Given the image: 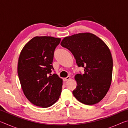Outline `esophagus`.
Masks as SVG:
<instances>
[{
	"label": "esophagus",
	"instance_id": "34e87169",
	"mask_svg": "<svg viewBox=\"0 0 128 128\" xmlns=\"http://www.w3.org/2000/svg\"><path fill=\"white\" fill-rule=\"evenodd\" d=\"M69 79H70V77L68 76V77H66V78H63V81H68V80H69Z\"/></svg>",
	"mask_w": 128,
	"mask_h": 128
}]
</instances>
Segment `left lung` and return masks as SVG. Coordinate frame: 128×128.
Here are the masks:
<instances>
[{"label":"left lung","instance_id":"1","mask_svg":"<svg viewBox=\"0 0 128 128\" xmlns=\"http://www.w3.org/2000/svg\"><path fill=\"white\" fill-rule=\"evenodd\" d=\"M61 46L72 53L78 66L84 68L83 74L74 77L77 86L73 95L85 104L98 103L111 84L113 60L109 48L98 36L89 33L65 37Z\"/></svg>","mask_w":128,"mask_h":128}]
</instances>
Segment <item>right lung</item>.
I'll return each instance as SVG.
<instances>
[{
    "instance_id": "add662e5",
    "label": "right lung",
    "mask_w": 128,
    "mask_h": 128,
    "mask_svg": "<svg viewBox=\"0 0 128 128\" xmlns=\"http://www.w3.org/2000/svg\"><path fill=\"white\" fill-rule=\"evenodd\" d=\"M60 38L35 36L24 47L19 56L17 73L26 98L34 105L50 107L59 98L62 79L54 73L52 62Z\"/></svg>"
}]
</instances>
